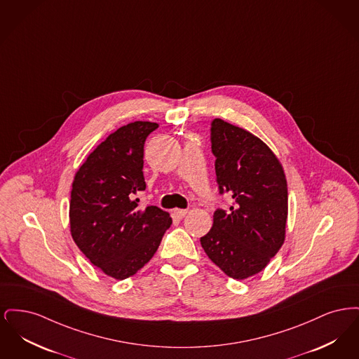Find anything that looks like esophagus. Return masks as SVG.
Returning <instances> with one entry per match:
<instances>
[{
  "label": "esophagus",
  "mask_w": 359,
  "mask_h": 359,
  "mask_svg": "<svg viewBox=\"0 0 359 359\" xmlns=\"http://www.w3.org/2000/svg\"><path fill=\"white\" fill-rule=\"evenodd\" d=\"M187 210H182V208H175V210H173V215H175L177 219L184 218V217L187 215Z\"/></svg>",
  "instance_id": "34e87169"
}]
</instances>
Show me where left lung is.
<instances>
[{
	"label": "left lung",
	"instance_id": "8db88e82",
	"mask_svg": "<svg viewBox=\"0 0 359 359\" xmlns=\"http://www.w3.org/2000/svg\"><path fill=\"white\" fill-rule=\"evenodd\" d=\"M211 151L219 194L227 192L234 202L229 211L214 212L201 243L229 277L245 280L261 272L284 243L285 173L264 141L221 118L211 122Z\"/></svg>",
	"mask_w": 359,
	"mask_h": 359
}]
</instances>
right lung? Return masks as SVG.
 Masks as SVG:
<instances>
[{"label":"right lung","instance_id":"1","mask_svg":"<svg viewBox=\"0 0 359 359\" xmlns=\"http://www.w3.org/2000/svg\"><path fill=\"white\" fill-rule=\"evenodd\" d=\"M158 128L136 121L101 142L75 173L69 227L76 246L103 273L125 280L154 257L171 226L167 211L140 207L144 191V144Z\"/></svg>","mask_w":359,"mask_h":359}]
</instances>
